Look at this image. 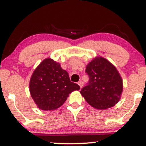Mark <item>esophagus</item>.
<instances>
[{
	"label": "esophagus",
	"instance_id": "esophagus-1",
	"mask_svg": "<svg viewBox=\"0 0 146 146\" xmlns=\"http://www.w3.org/2000/svg\"><path fill=\"white\" fill-rule=\"evenodd\" d=\"M78 85L80 86V88H82L83 87V85H84V82L82 81H80L78 82Z\"/></svg>",
	"mask_w": 146,
	"mask_h": 146
}]
</instances>
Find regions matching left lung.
Wrapping results in <instances>:
<instances>
[{
	"label": "left lung",
	"instance_id": "1",
	"mask_svg": "<svg viewBox=\"0 0 146 146\" xmlns=\"http://www.w3.org/2000/svg\"><path fill=\"white\" fill-rule=\"evenodd\" d=\"M89 81L80 92L91 106L98 110L113 107L120 100L122 79L116 68L102 57H96L86 68Z\"/></svg>",
	"mask_w": 146,
	"mask_h": 146
}]
</instances>
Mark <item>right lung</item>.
<instances>
[{"instance_id":"right-lung-1","label":"right lung","mask_w":146,"mask_h":146,"mask_svg":"<svg viewBox=\"0 0 146 146\" xmlns=\"http://www.w3.org/2000/svg\"><path fill=\"white\" fill-rule=\"evenodd\" d=\"M80 89L77 84L70 81L68 73L60 64L50 58L38 66L30 80V93L38 108L42 110L58 108L70 94Z\"/></svg>"}]
</instances>
